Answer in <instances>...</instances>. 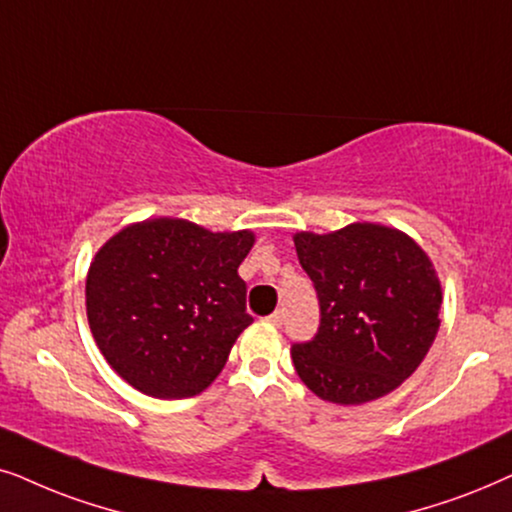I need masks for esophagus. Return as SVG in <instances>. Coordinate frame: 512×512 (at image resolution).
Instances as JSON below:
<instances>
[{
    "mask_svg": "<svg viewBox=\"0 0 512 512\" xmlns=\"http://www.w3.org/2000/svg\"><path fill=\"white\" fill-rule=\"evenodd\" d=\"M283 318H285V313H283L281 309H278V311H274V313H271V316H269V323H271V325H283Z\"/></svg>",
    "mask_w": 512,
    "mask_h": 512,
    "instance_id": "34e87169",
    "label": "esophagus"
}]
</instances>
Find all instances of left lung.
Listing matches in <instances>:
<instances>
[{
  "label": "left lung",
  "instance_id": "8db88e82",
  "mask_svg": "<svg viewBox=\"0 0 512 512\" xmlns=\"http://www.w3.org/2000/svg\"><path fill=\"white\" fill-rule=\"evenodd\" d=\"M292 238L320 302L316 337L290 351L299 379L335 405L384 398L438 335L442 288L431 257L405 231L377 222Z\"/></svg>",
  "mask_w": 512,
  "mask_h": 512
}]
</instances>
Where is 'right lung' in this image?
<instances>
[{
	"label": "right lung",
	"instance_id": "obj_1",
	"mask_svg": "<svg viewBox=\"0 0 512 512\" xmlns=\"http://www.w3.org/2000/svg\"><path fill=\"white\" fill-rule=\"evenodd\" d=\"M255 234L208 231L180 217L128 224L95 252L86 316L114 372L161 400L213 384L252 323L238 267Z\"/></svg>",
	"mask_w": 512,
	"mask_h": 512
}]
</instances>
